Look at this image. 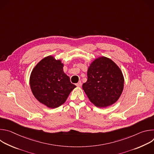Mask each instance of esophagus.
I'll return each mask as SVG.
<instances>
[{
  "mask_svg": "<svg viewBox=\"0 0 154 154\" xmlns=\"http://www.w3.org/2000/svg\"><path fill=\"white\" fill-rule=\"evenodd\" d=\"M76 86H77V87H81V86H82V83H81V82H78V83L76 84Z\"/></svg>",
  "mask_w": 154,
  "mask_h": 154,
  "instance_id": "34e87169",
  "label": "esophagus"
}]
</instances>
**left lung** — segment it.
I'll return each instance as SVG.
<instances>
[{"label":"left lung","mask_w":154,"mask_h":154,"mask_svg":"<svg viewBox=\"0 0 154 154\" xmlns=\"http://www.w3.org/2000/svg\"><path fill=\"white\" fill-rule=\"evenodd\" d=\"M87 75L82 88L96 106L105 108L119 99L124 89V78L112 60L103 56L96 58L88 66Z\"/></svg>","instance_id":"left-lung-1"}]
</instances>
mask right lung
<instances>
[{
	"label": "right lung",
	"instance_id": "right-lung-1",
	"mask_svg": "<svg viewBox=\"0 0 154 154\" xmlns=\"http://www.w3.org/2000/svg\"><path fill=\"white\" fill-rule=\"evenodd\" d=\"M64 64L52 55L38 62L30 76V86L35 97L48 108H55L66 100L76 87L63 71Z\"/></svg>",
	"mask_w": 154,
	"mask_h": 154
}]
</instances>
